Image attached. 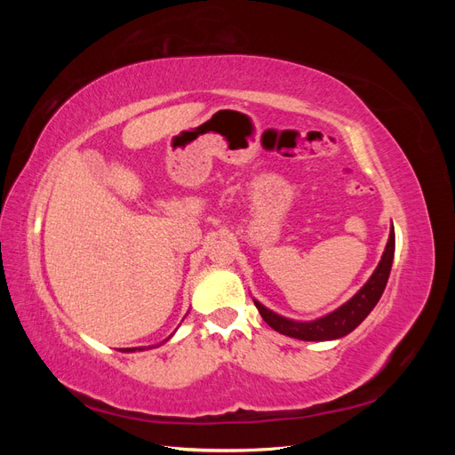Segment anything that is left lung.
Wrapping results in <instances>:
<instances>
[{"label":"left lung","mask_w":455,"mask_h":455,"mask_svg":"<svg viewBox=\"0 0 455 455\" xmlns=\"http://www.w3.org/2000/svg\"><path fill=\"white\" fill-rule=\"evenodd\" d=\"M393 258H395V231L391 224L387 244H385L379 264L374 269V273L370 275V279L363 284L359 292L346 301V304L319 316V319H313V321L288 319V316H283L279 313L267 309L266 306H261L258 299H254V306L258 307L261 319H264L273 330H277L279 334H284L288 338H296L304 341L339 339L343 336H347L349 332H353V330L370 315V311L376 307L385 291V284H387Z\"/></svg>","instance_id":"obj_1"}]
</instances>
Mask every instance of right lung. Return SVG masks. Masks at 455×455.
I'll return each mask as SVG.
<instances>
[{"label":"right lung","instance_id":"obj_1","mask_svg":"<svg viewBox=\"0 0 455 455\" xmlns=\"http://www.w3.org/2000/svg\"><path fill=\"white\" fill-rule=\"evenodd\" d=\"M167 339H171V336ZM167 339H164V341H167ZM148 349H151V347H148ZM123 351H125V353H134V351H144V347H129V349H123Z\"/></svg>","mask_w":455,"mask_h":455}]
</instances>
